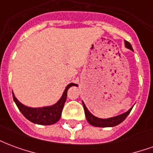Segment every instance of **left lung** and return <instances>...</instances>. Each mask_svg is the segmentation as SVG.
Instances as JSON below:
<instances>
[{"mask_svg":"<svg viewBox=\"0 0 153 153\" xmlns=\"http://www.w3.org/2000/svg\"><path fill=\"white\" fill-rule=\"evenodd\" d=\"M125 47L130 49V50L133 51V48H132V46L130 45V43L127 42V41H125ZM83 109H84V113H85V115H86V119L88 122L89 123L90 125H93V126H96V127H113V126H115V125L120 124L121 122H123L125 120L126 117L128 116V115L131 111L132 108L128 110L127 112L124 113L122 115H117V116H115V117H112V118L109 119H100L97 118L96 116H94L93 114H91L89 112V111L88 110V108L85 106V104L83 102Z\"/></svg>","mask_w":153,"mask_h":153,"instance_id":"left-lung-1","label":"left lung"}]
</instances>
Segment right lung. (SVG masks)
Returning a JSON list of instances; mask_svg holds the SVG:
<instances>
[{
    "label": "right lung",
    "mask_w": 153,
    "mask_h": 153,
    "mask_svg": "<svg viewBox=\"0 0 153 153\" xmlns=\"http://www.w3.org/2000/svg\"><path fill=\"white\" fill-rule=\"evenodd\" d=\"M74 85H75V83H71L69 85H67L66 88L64 91L63 95L60 97V99L55 105L51 106H46V107H41V108L28 107L19 102L15 97L14 93H13V99L15 101L16 106H18L19 110L28 120L38 125H53L60 120L64 105L66 101L67 91L70 87Z\"/></svg>",
    "instance_id": "right-lung-1"
}]
</instances>
